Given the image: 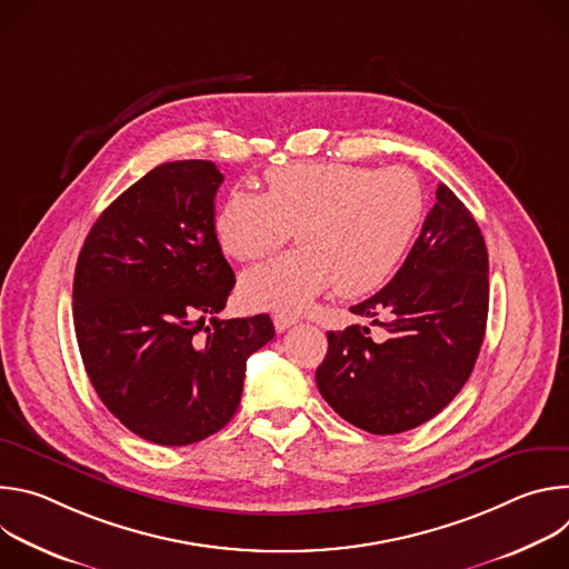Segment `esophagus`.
<instances>
[{"label": "esophagus", "instance_id": "esophagus-1", "mask_svg": "<svg viewBox=\"0 0 569 569\" xmlns=\"http://www.w3.org/2000/svg\"><path fill=\"white\" fill-rule=\"evenodd\" d=\"M272 319H274V329H277L279 333L288 331L290 327H295V323H297V317H292V315H286V312H277Z\"/></svg>", "mask_w": 569, "mask_h": 569}]
</instances>
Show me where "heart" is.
<instances>
[{
    "label": "heart",
    "mask_w": 569,
    "mask_h": 569,
    "mask_svg": "<svg viewBox=\"0 0 569 569\" xmlns=\"http://www.w3.org/2000/svg\"><path fill=\"white\" fill-rule=\"evenodd\" d=\"M266 193L233 191L213 216L220 250L257 261L292 236L301 246L248 270L240 301L295 312L338 283L340 295L378 290L408 254L426 198L419 178L400 167L295 161L266 173Z\"/></svg>",
    "instance_id": "b5f03b06"
}]
</instances>
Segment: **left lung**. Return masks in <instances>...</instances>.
Listing matches in <instances>:
<instances>
[{
    "instance_id": "obj_1",
    "label": "left lung",
    "mask_w": 569,
    "mask_h": 569,
    "mask_svg": "<svg viewBox=\"0 0 569 569\" xmlns=\"http://www.w3.org/2000/svg\"><path fill=\"white\" fill-rule=\"evenodd\" d=\"M351 312L371 317L389 336L373 342L360 323L329 331L315 373L323 400L371 435H398L437 417L466 385L489 315L486 242L446 184L400 270Z\"/></svg>"
}]
</instances>
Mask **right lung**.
Here are the masks:
<instances>
[{
	"label": "right lung",
	"instance_id": "add662e5",
	"mask_svg": "<svg viewBox=\"0 0 569 569\" xmlns=\"http://www.w3.org/2000/svg\"><path fill=\"white\" fill-rule=\"evenodd\" d=\"M213 161L159 164L94 222L73 274V329L90 382L137 437L207 439L236 415L270 315L216 317L236 283L213 233Z\"/></svg>",
	"mask_w": 569,
	"mask_h": 569
}]
</instances>
